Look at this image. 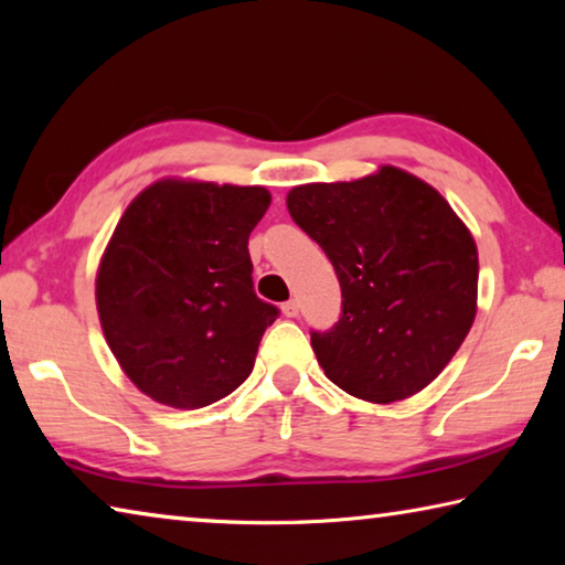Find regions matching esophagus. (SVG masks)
Returning a JSON list of instances; mask_svg holds the SVG:
<instances>
[{"label": "esophagus", "instance_id": "obj_1", "mask_svg": "<svg viewBox=\"0 0 565 565\" xmlns=\"http://www.w3.org/2000/svg\"><path fill=\"white\" fill-rule=\"evenodd\" d=\"M281 311H284V317H289V319H294V317H299V301H296V299H291V301H286V303L281 306Z\"/></svg>", "mask_w": 565, "mask_h": 565}]
</instances>
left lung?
I'll return each instance as SVG.
<instances>
[{"label":"left lung","mask_w":565,"mask_h":565,"mask_svg":"<svg viewBox=\"0 0 565 565\" xmlns=\"http://www.w3.org/2000/svg\"><path fill=\"white\" fill-rule=\"evenodd\" d=\"M286 209L339 276L343 313L311 333L319 366L347 394L394 404L424 391L473 327L478 248L451 204L408 171L301 184Z\"/></svg>","instance_id":"left-lung-1"}]
</instances>
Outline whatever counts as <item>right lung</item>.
Masks as SVG:
<instances>
[{
    "label": "right lung",
    "mask_w": 565,
    "mask_h": 565,
    "mask_svg": "<svg viewBox=\"0 0 565 565\" xmlns=\"http://www.w3.org/2000/svg\"><path fill=\"white\" fill-rule=\"evenodd\" d=\"M266 186L164 177L124 209L94 296L124 374L157 404L191 411L248 379L276 306L254 294L248 234Z\"/></svg>",
    "instance_id": "add662e5"
}]
</instances>
